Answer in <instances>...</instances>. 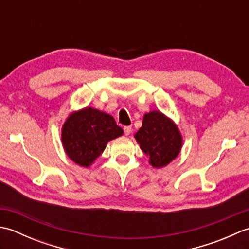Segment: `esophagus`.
Segmentation results:
<instances>
[{
	"mask_svg": "<svg viewBox=\"0 0 249 249\" xmlns=\"http://www.w3.org/2000/svg\"><path fill=\"white\" fill-rule=\"evenodd\" d=\"M131 133V126H125L124 127V134L126 136H128Z\"/></svg>",
	"mask_w": 249,
	"mask_h": 249,
	"instance_id": "esophagus-1",
	"label": "esophagus"
}]
</instances>
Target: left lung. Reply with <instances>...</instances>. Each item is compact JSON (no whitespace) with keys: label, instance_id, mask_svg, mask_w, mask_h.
Here are the masks:
<instances>
[{"label":"left lung","instance_id":"left-lung-1","mask_svg":"<svg viewBox=\"0 0 249 249\" xmlns=\"http://www.w3.org/2000/svg\"><path fill=\"white\" fill-rule=\"evenodd\" d=\"M135 138L155 168L167 166L178 155L182 147V137L177 125L160 111L144 114L142 127Z\"/></svg>","mask_w":249,"mask_h":249}]
</instances>
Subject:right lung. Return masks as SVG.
Returning <instances> with one entry per match:
<instances>
[{"mask_svg":"<svg viewBox=\"0 0 249 249\" xmlns=\"http://www.w3.org/2000/svg\"><path fill=\"white\" fill-rule=\"evenodd\" d=\"M123 135L110 114L84 108L71 113L62 128V142L67 156L82 167H89L102 154L108 141Z\"/></svg>","mask_w":249,"mask_h":249,"instance_id":"1","label":"right lung"}]
</instances>
